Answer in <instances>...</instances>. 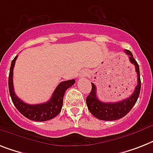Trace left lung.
I'll return each mask as SVG.
<instances>
[{
	"mask_svg": "<svg viewBox=\"0 0 153 153\" xmlns=\"http://www.w3.org/2000/svg\"><path fill=\"white\" fill-rule=\"evenodd\" d=\"M129 56V59L131 64L135 66V71L137 74V85L135 87L132 95L126 99L120 100L119 102H102L97 97V88L94 83L92 84V90L89 96L86 97V105L88 109L91 114L98 120L105 121H113L120 120L132 109L135 103L137 102V98L141 91V79H140V71L137 61L133 57V54L129 50H125Z\"/></svg>",
	"mask_w": 153,
	"mask_h": 153,
	"instance_id": "8db88e82",
	"label": "left lung"
}]
</instances>
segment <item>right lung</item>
I'll use <instances>...</instances> for the list:
<instances>
[{"label":"right lung","mask_w":153,"mask_h":153,"mask_svg":"<svg viewBox=\"0 0 153 153\" xmlns=\"http://www.w3.org/2000/svg\"><path fill=\"white\" fill-rule=\"evenodd\" d=\"M16 56L12 61L10 67L9 76H8V89H9L10 96L16 108L19 112L25 117L33 121L44 122L52 120L56 117L61 111L64 96L66 90L75 82L74 79L64 81L57 85V87L53 92L52 97L47 102L39 105H28L21 100L16 96L13 86V69L15 63L17 59Z\"/></svg>","instance_id":"1"}]
</instances>
